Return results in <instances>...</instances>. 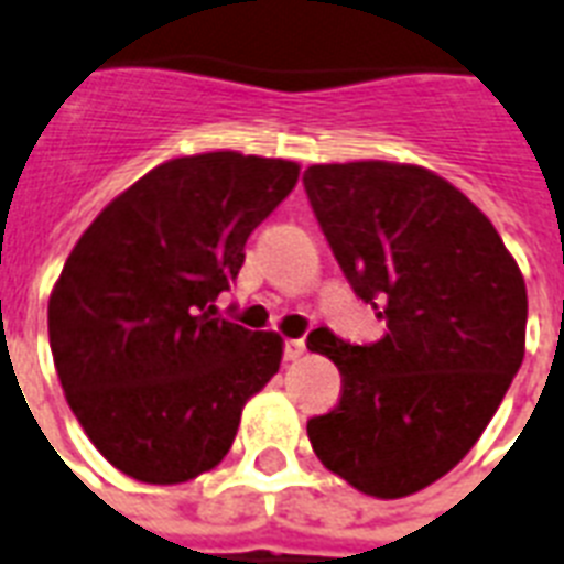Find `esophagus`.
Here are the masks:
<instances>
[{"label":"esophagus","mask_w":564,"mask_h":564,"mask_svg":"<svg viewBox=\"0 0 564 564\" xmlns=\"http://www.w3.org/2000/svg\"><path fill=\"white\" fill-rule=\"evenodd\" d=\"M305 355V340L296 337V340H285V360H300Z\"/></svg>","instance_id":"34e87169"}]
</instances>
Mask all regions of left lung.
Segmentation results:
<instances>
[{
    "mask_svg": "<svg viewBox=\"0 0 564 564\" xmlns=\"http://www.w3.org/2000/svg\"><path fill=\"white\" fill-rule=\"evenodd\" d=\"M305 195L355 294L387 332L308 349L344 378L335 410L308 419L319 463L372 498L425 489L471 452L524 360L527 288L498 229L422 165H311Z\"/></svg>",
    "mask_w": 564,
    "mask_h": 564,
    "instance_id": "left-lung-1",
    "label": "left lung"
}]
</instances>
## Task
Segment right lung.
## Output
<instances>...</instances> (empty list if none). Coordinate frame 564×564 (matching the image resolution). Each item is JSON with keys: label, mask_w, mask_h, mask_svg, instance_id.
Masks as SVG:
<instances>
[{"label": "right lung", "mask_w": 564, "mask_h": 564, "mask_svg": "<svg viewBox=\"0 0 564 564\" xmlns=\"http://www.w3.org/2000/svg\"><path fill=\"white\" fill-rule=\"evenodd\" d=\"M300 165L238 151L177 156L101 209L48 296L63 393L98 452L142 484H186L227 457L282 337L215 317L250 232Z\"/></svg>", "instance_id": "1"}]
</instances>
